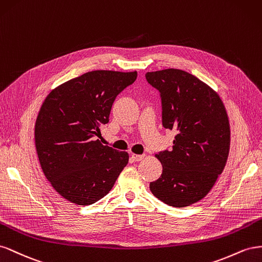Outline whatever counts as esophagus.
Listing matches in <instances>:
<instances>
[{
    "instance_id": "1",
    "label": "esophagus",
    "mask_w": 262,
    "mask_h": 262,
    "mask_svg": "<svg viewBox=\"0 0 262 262\" xmlns=\"http://www.w3.org/2000/svg\"><path fill=\"white\" fill-rule=\"evenodd\" d=\"M132 158L134 161H141L145 158V155H136V154H133L132 155Z\"/></svg>"
}]
</instances>
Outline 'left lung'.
Listing matches in <instances>:
<instances>
[{
  "label": "left lung",
  "mask_w": 262,
  "mask_h": 262,
  "mask_svg": "<svg viewBox=\"0 0 262 262\" xmlns=\"http://www.w3.org/2000/svg\"><path fill=\"white\" fill-rule=\"evenodd\" d=\"M160 92L162 125L174 130L171 151L156 157L162 164L154 195L170 206L196 203L211 191L228 158L230 128L220 95L193 74L179 69L147 72Z\"/></svg>",
  "instance_id": "1"
}]
</instances>
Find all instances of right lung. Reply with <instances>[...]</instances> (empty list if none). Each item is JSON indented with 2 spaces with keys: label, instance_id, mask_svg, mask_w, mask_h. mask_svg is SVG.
I'll return each mask as SVG.
<instances>
[{
  "label": "right lung",
  "instance_id": "obj_1",
  "mask_svg": "<svg viewBox=\"0 0 262 262\" xmlns=\"http://www.w3.org/2000/svg\"><path fill=\"white\" fill-rule=\"evenodd\" d=\"M137 72L95 70L58 85L47 95L35 124L42 172L67 201L91 205L112 190L129 156L95 137L112 105Z\"/></svg>",
  "mask_w": 262,
  "mask_h": 262
}]
</instances>
